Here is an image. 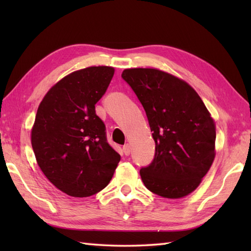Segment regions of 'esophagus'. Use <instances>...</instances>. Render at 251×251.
Masks as SVG:
<instances>
[{
    "label": "esophagus",
    "instance_id": "obj_1",
    "mask_svg": "<svg viewBox=\"0 0 251 251\" xmlns=\"http://www.w3.org/2000/svg\"><path fill=\"white\" fill-rule=\"evenodd\" d=\"M123 151H124L125 155H129V154L131 153V148H130V146L128 145V143H127V145H125L124 147H123Z\"/></svg>",
    "mask_w": 251,
    "mask_h": 251
}]
</instances>
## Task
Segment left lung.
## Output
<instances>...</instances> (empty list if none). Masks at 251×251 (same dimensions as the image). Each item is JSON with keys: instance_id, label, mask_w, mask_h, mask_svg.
Listing matches in <instances>:
<instances>
[{"instance_id": "1", "label": "left lung", "mask_w": 251, "mask_h": 251, "mask_svg": "<svg viewBox=\"0 0 251 251\" xmlns=\"http://www.w3.org/2000/svg\"><path fill=\"white\" fill-rule=\"evenodd\" d=\"M129 84L145 109L155 156L141 168L146 188L165 199L191 194L216 156V125L195 89L173 74L154 68L125 69Z\"/></svg>"}]
</instances>
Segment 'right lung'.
Here are the masks:
<instances>
[{
	"mask_svg": "<svg viewBox=\"0 0 251 251\" xmlns=\"http://www.w3.org/2000/svg\"><path fill=\"white\" fill-rule=\"evenodd\" d=\"M99 66L74 71L57 82L41 101L31 129L37 165L58 190L87 197L109 184L121 161L106 142L95 104L114 75Z\"/></svg>",
	"mask_w": 251,
	"mask_h": 251,
	"instance_id": "obj_1",
	"label": "right lung"
}]
</instances>
